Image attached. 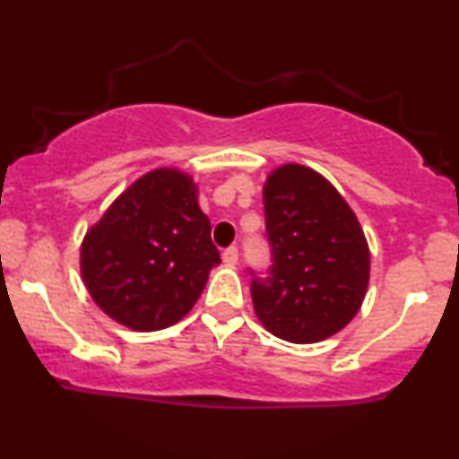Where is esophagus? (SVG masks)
<instances>
[{
  "instance_id": "34e87169",
  "label": "esophagus",
  "mask_w": 459,
  "mask_h": 459,
  "mask_svg": "<svg viewBox=\"0 0 459 459\" xmlns=\"http://www.w3.org/2000/svg\"><path fill=\"white\" fill-rule=\"evenodd\" d=\"M237 259H239V252H237V247H226L222 252V261L224 265H237Z\"/></svg>"
}]
</instances>
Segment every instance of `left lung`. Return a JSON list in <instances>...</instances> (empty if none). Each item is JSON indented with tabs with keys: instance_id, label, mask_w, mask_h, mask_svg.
<instances>
[{
	"instance_id": "1",
	"label": "left lung",
	"mask_w": 459,
	"mask_h": 459,
	"mask_svg": "<svg viewBox=\"0 0 459 459\" xmlns=\"http://www.w3.org/2000/svg\"><path fill=\"white\" fill-rule=\"evenodd\" d=\"M263 204L273 265L252 281L256 317L289 343H319L343 330L367 296L365 230L339 189L299 163L273 168Z\"/></svg>"
}]
</instances>
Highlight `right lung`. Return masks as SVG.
Segmentation results:
<instances>
[{
    "instance_id": "add662e5",
    "label": "right lung",
    "mask_w": 459,
    "mask_h": 459,
    "mask_svg": "<svg viewBox=\"0 0 459 459\" xmlns=\"http://www.w3.org/2000/svg\"><path fill=\"white\" fill-rule=\"evenodd\" d=\"M220 265L198 186L181 168H155L120 194L83 235L79 270L116 324L135 332L175 325Z\"/></svg>"
}]
</instances>
